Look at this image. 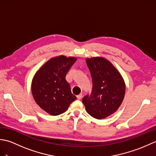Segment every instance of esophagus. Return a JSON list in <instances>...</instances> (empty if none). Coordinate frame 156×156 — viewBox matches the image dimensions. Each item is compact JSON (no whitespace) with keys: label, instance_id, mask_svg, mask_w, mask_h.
<instances>
[{"label":"esophagus","instance_id":"34e87169","mask_svg":"<svg viewBox=\"0 0 156 156\" xmlns=\"http://www.w3.org/2000/svg\"><path fill=\"white\" fill-rule=\"evenodd\" d=\"M82 98V94H78L77 96V98L79 99V100H80V99H81Z\"/></svg>","mask_w":156,"mask_h":156}]
</instances>
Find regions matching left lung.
<instances>
[{
  "label": "left lung",
  "mask_w": 156,
  "mask_h": 156,
  "mask_svg": "<svg viewBox=\"0 0 156 156\" xmlns=\"http://www.w3.org/2000/svg\"><path fill=\"white\" fill-rule=\"evenodd\" d=\"M92 80L91 94L85 96L82 102L92 117H108L120 107L125 94V83L117 68L105 58L86 59Z\"/></svg>",
  "instance_id": "8db88e82"
}]
</instances>
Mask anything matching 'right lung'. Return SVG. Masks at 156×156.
Listing matches in <instances>:
<instances>
[{
    "mask_svg": "<svg viewBox=\"0 0 156 156\" xmlns=\"http://www.w3.org/2000/svg\"><path fill=\"white\" fill-rule=\"evenodd\" d=\"M75 57L59 55L46 62L34 76L31 92L36 103L48 114L55 116L66 111L76 99L66 80Z\"/></svg>",
    "mask_w": 156,
    "mask_h": 156,
    "instance_id": "obj_1",
    "label": "right lung"
}]
</instances>
